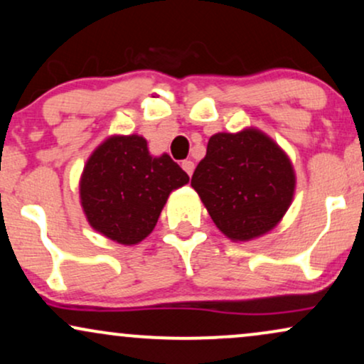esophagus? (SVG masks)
<instances>
[{
  "mask_svg": "<svg viewBox=\"0 0 364 364\" xmlns=\"http://www.w3.org/2000/svg\"><path fill=\"white\" fill-rule=\"evenodd\" d=\"M181 168L185 169V171L191 176L193 171H195V163H193V161H190V159H186V161H183V163H181Z\"/></svg>",
  "mask_w": 364,
  "mask_h": 364,
  "instance_id": "obj_1",
  "label": "esophagus"
}]
</instances>
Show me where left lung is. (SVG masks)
<instances>
[{
  "instance_id": "obj_1",
  "label": "left lung",
  "mask_w": 364,
  "mask_h": 364,
  "mask_svg": "<svg viewBox=\"0 0 364 364\" xmlns=\"http://www.w3.org/2000/svg\"><path fill=\"white\" fill-rule=\"evenodd\" d=\"M191 186L230 240L265 235L292 203L296 174L289 156L259 129L211 136Z\"/></svg>"
}]
</instances>
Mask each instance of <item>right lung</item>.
<instances>
[{"instance_id": "add662e5", "label": "right lung", "mask_w": 364, "mask_h": 364, "mask_svg": "<svg viewBox=\"0 0 364 364\" xmlns=\"http://www.w3.org/2000/svg\"><path fill=\"white\" fill-rule=\"evenodd\" d=\"M188 181L166 153L151 156L142 136H110L87 159L80 205L95 232L136 245L153 232L169 193Z\"/></svg>"}]
</instances>
